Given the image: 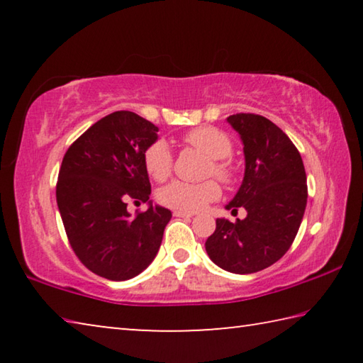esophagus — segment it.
Returning a JSON list of instances; mask_svg holds the SVG:
<instances>
[{
	"instance_id": "obj_1",
	"label": "esophagus",
	"mask_w": 363,
	"mask_h": 363,
	"mask_svg": "<svg viewBox=\"0 0 363 363\" xmlns=\"http://www.w3.org/2000/svg\"><path fill=\"white\" fill-rule=\"evenodd\" d=\"M173 214L176 218H192L194 213H186V211H173Z\"/></svg>"
}]
</instances>
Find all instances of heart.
<instances>
[{
    "label": "heart",
    "mask_w": 363,
    "mask_h": 363,
    "mask_svg": "<svg viewBox=\"0 0 363 363\" xmlns=\"http://www.w3.org/2000/svg\"><path fill=\"white\" fill-rule=\"evenodd\" d=\"M184 143L208 157L205 176H214L224 184L237 179V168L229 158L232 140L224 131L214 126H200L184 136ZM144 168L153 181L168 179L173 171V152L164 140L158 139L144 152ZM220 196V187L214 179L203 182L174 181L158 192V200L164 206L177 211L195 213Z\"/></svg>",
    "instance_id": "1"
}]
</instances>
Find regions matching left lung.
<instances>
[{"label":"left lung","mask_w":363,"mask_h":363,"mask_svg":"<svg viewBox=\"0 0 363 363\" xmlns=\"http://www.w3.org/2000/svg\"><path fill=\"white\" fill-rule=\"evenodd\" d=\"M227 121L240 134L245 177L225 208L247 218L216 219L205 243L210 259L233 274H255L290 250L307 203L306 171L296 145L266 116L235 113Z\"/></svg>","instance_id":"8db88e82"}]
</instances>
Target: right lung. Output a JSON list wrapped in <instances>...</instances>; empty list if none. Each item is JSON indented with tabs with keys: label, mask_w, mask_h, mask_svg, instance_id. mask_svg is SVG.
I'll use <instances>...</instances> for the list:
<instances>
[{
	"label": "right lung",
	"mask_w": 363,
	"mask_h": 363,
	"mask_svg": "<svg viewBox=\"0 0 363 363\" xmlns=\"http://www.w3.org/2000/svg\"><path fill=\"white\" fill-rule=\"evenodd\" d=\"M158 128L118 110L86 130L65 152L56 186L57 206L73 253L91 272L121 281L136 277L157 256L171 211L150 203L128 213V200L150 195L144 152Z\"/></svg>",
	"instance_id": "add662e5"
}]
</instances>
